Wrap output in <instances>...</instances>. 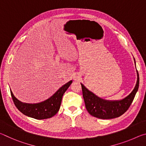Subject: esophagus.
Returning a JSON list of instances; mask_svg holds the SVG:
<instances>
[{
  "label": "esophagus",
  "instance_id": "esophagus-1",
  "mask_svg": "<svg viewBox=\"0 0 146 146\" xmlns=\"http://www.w3.org/2000/svg\"><path fill=\"white\" fill-rule=\"evenodd\" d=\"M74 80H78L79 79H80V75H79V74H75V75H74Z\"/></svg>",
  "mask_w": 146,
  "mask_h": 146
}]
</instances>
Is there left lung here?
I'll list each match as a JSON object with an SVG mask.
<instances>
[{
    "mask_svg": "<svg viewBox=\"0 0 146 146\" xmlns=\"http://www.w3.org/2000/svg\"><path fill=\"white\" fill-rule=\"evenodd\" d=\"M137 71V81L134 90L129 95L120 100L102 99L88 90L82 84H81L84 100L88 113L93 117L101 119H111L123 115L129 109L138 91L139 86V75L138 71Z\"/></svg>",
    "mask_w": 146,
    "mask_h": 146,
    "instance_id": "1",
    "label": "left lung"
}]
</instances>
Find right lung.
<instances>
[{
  "label": "right lung",
  "mask_w": 146,
  "mask_h": 146,
  "mask_svg": "<svg viewBox=\"0 0 146 146\" xmlns=\"http://www.w3.org/2000/svg\"><path fill=\"white\" fill-rule=\"evenodd\" d=\"M72 80L62 86L56 92L48 99L37 104L23 103L17 100L10 90L11 95L17 108L28 117L42 120L53 117L58 111L60 107L62 98L64 93L70 87Z\"/></svg>",
  "instance_id": "add662e5"
}]
</instances>
